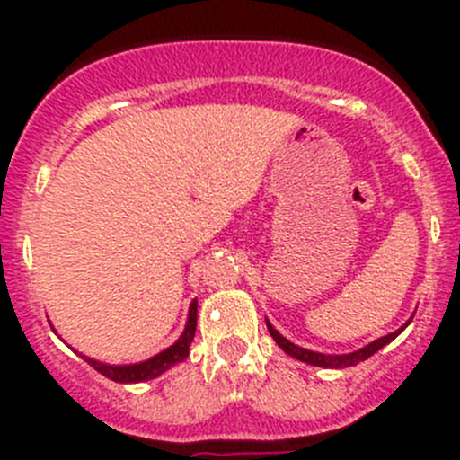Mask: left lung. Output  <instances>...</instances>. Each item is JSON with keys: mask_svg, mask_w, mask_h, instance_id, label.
I'll return each mask as SVG.
<instances>
[{"mask_svg": "<svg viewBox=\"0 0 460 460\" xmlns=\"http://www.w3.org/2000/svg\"><path fill=\"white\" fill-rule=\"evenodd\" d=\"M407 324H410V320H407V323L402 324L401 329H396V332L387 333V336L378 338V341L369 342V345H365L363 349L351 351V354H320V351L303 349V347H298V345H294V342H289L285 336H282V333H278V329H273L271 323H269V320H267L269 333H271V338L278 342V347H280V349L285 351V354L294 356L296 360H303V363H307V365H316V367H327V369L354 367V365L363 363V360H367L369 356H374L376 351L383 349V347L387 345V342H392L394 338H396L398 333H401L402 329L407 327Z\"/></svg>", "mask_w": 460, "mask_h": 460, "instance_id": "obj_1", "label": "left lung"}]
</instances>
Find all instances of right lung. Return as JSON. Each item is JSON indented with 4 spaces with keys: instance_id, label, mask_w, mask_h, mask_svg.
<instances>
[{
    "instance_id": "1",
    "label": "right lung",
    "mask_w": 460,
    "mask_h": 460,
    "mask_svg": "<svg viewBox=\"0 0 460 460\" xmlns=\"http://www.w3.org/2000/svg\"><path fill=\"white\" fill-rule=\"evenodd\" d=\"M196 324H198V300H193L191 307H189V320L187 327H184L182 336L173 342L171 347H166L164 351H160L153 358L144 360V363L136 365H106L97 363V360L88 358V356H82L93 369H97L106 378L115 380V383H142V380L157 378L160 374H164L166 369L173 367L175 363H182L189 356V347H191L193 336H196Z\"/></svg>"
}]
</instances>
